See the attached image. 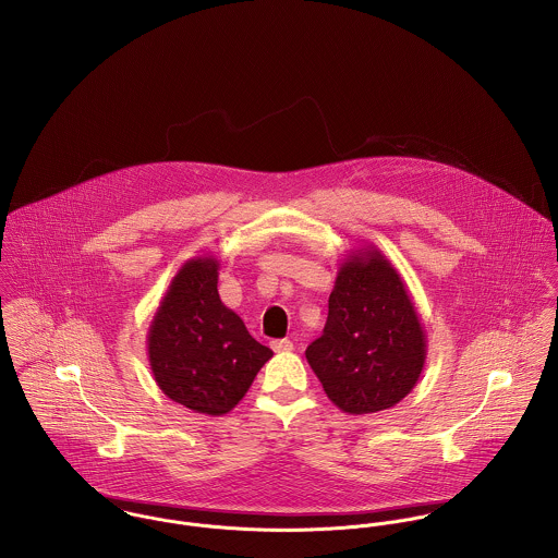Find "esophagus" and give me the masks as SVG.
I'll list each match as a JSON object with an SVG mask.
<instances>
[{"mask_svg":"<svg viewBox=\"0 0 558 558\" xmlns=\"http://www.w3.org/2000/svg\"><path fill=\"white\" fill-rule=\"evenodd\" d=\"M270 348L275 352H290V350H294V343L290 339H275V341H270Z\"/></svg>","mask_w":558,"mask_h":558,"instance_id":"1","label":"esophagus"}]
</instances>
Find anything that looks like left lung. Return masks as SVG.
Listing matches in <instances>:
<instances>
[{
  "label": "left lung",
  "mask_w": 558,
  "mask_h": 558,
  "mask_svg": "<svg viewBox=\"0 0 558 558\" xmlns=\"http://www.w3.org/2000/svg\"><path fill=\"white\" fill-rule=\"evenodd\" d=\"M326 398L348 414L393 408L418 383L427 339L408 288L374 244L339 264L324 332L305 352Z\"/></svg>",
  "instance_id": "obj_1"
}]
</instances>
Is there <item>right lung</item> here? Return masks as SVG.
<instances>
[{
	"instance_id": "1",
	"label": "right lung",
	"mask_w": 558,
	"mask_h": 558,
	"mask_svg": "<svg viewBox=\"0 0 558 558\" xmlns=\"http://www.w3.org/2000/svg\"><path fill=\"white\" fill-rule=\"evenodd\" d=\"M219 259H186L148 328V361L160 391L184 408L221 416L236 408L272 350L221 303Z\"/></svg>"
}]
</instances>
